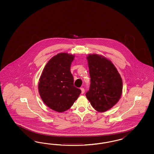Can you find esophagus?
<instances>
[{"instance_id":"34e87169","label":"esophagus","mask_w":154,"mask_h":154,"mask_svg":"<svg viewBox=\"0 0 154 154\" xmlns=\"http://www.w3.org/2000/svg\"><path fill=\"white\" fill-rule=\"evenodd\" d=\"M80 89H81V94H84V93H85V89H84L83 88H81Z\"/></svg>"}]
</instances>
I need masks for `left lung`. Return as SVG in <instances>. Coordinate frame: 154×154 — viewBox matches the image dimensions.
I'll return each instance as SVG.
<instances>
[{"mask_svg":"<svg viewBox=\"0 0 154 154\" xmlns=\"http://www.w3.org/2000/svg\"><path fill=\"white\" fill-rule=\"evenodd\" d=\"M87 59L91 79L86 97L96 111L106 112L121 98L122 79L115 65L106 57L89 54Z\"/></svg>","mask_w":154,"mask_h":154,"instance_id":"left-lung-1","label":"left lung"}]
</instances>
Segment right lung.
<instances>
[{
    "instance_id": "obj_1",
    "label": "right lung",
    "mask_w": 154,
    "mask_h": 154,
    "mask_svg": "<svg viewBox=\"0 0 154 154\" xmlns=\"http://www.w3.org/2000/svg\"><path fill=\"white\" fill-rule=\"evenodd\" d=\"M75 55L60 53L48 61L42 72L38 91L43 102L56 112L69 109L81 93L75 88L70 65Z\"/></svg>"
}]
</instances>
